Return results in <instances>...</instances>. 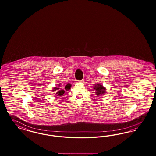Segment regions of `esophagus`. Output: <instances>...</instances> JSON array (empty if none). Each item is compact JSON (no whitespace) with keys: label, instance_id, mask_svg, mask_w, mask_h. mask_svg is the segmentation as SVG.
I'll return each instance as SVG.
<instances>
[{"label":"esophagus","instance_id":"1","mask_svg":"<svg viewBox=\"0 0 156 156\" xmlns=\"http://www.w3.org/2000/svg\"><path fill=\"white\" fill-rule=\"evenodd\" d=\"M84 82H85V81H83V80H81V81H79V83H83Z\"/></svg>","mask_w":156,"mask_h":156}]
</instances>
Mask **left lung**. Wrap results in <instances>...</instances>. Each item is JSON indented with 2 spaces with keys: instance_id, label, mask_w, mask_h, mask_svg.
I'll return each instance as SVG.
<instances>
[{
  "instance_id": "obj_1",
  "label": "left lung",
  "mask_w": 156,
  "mask_h": 156,
  "mask_svg": "<svg viewBox=\"0 0 156 156\" xmlns=\"http://www.w3.org/2000/svg\"><path fill=\"white\" fill-rule=\"evenodd\" d=\"M93 89L95 90V93L98 96H102L107 92L106 88L100 83H97V84L94 85Z\"/></svg>"
}]
</instances>
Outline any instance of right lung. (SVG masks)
Returning <instances> with one entry per match:
<instances>
[{
    "label": "right lung",
    "instance_id": "right-lung-1",
    "mask_svg": "<svg viewBox=\"0 0 156 156\" xmlns=\"http://www.w3.org/2000/svg\"><path fill=\"white\" fill-rule=\"evenodd\" d=\"M64 87H65V88ZM71 87V85L69 83L67 84L65 86H63L62 83H60L58 85V86H55V87H53L52 91L54 92V94L56 96V97H59L65 93V89H66V90L68 91L70 90Z\"/></svg>",
    "mask_w": 156,
    "mask_h": 156
}]
</instances>
